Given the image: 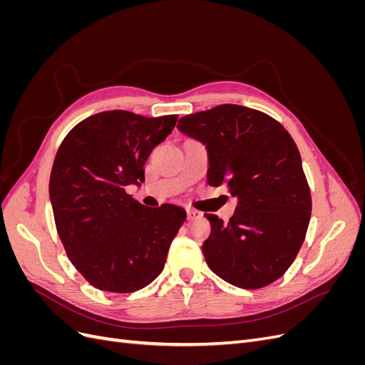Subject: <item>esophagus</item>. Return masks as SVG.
Returning <instances> with one entry per match:
<instances>
[{
	"label": "esophagus",
	"instance_id": "1",
	"mask_svg": "<svg viewBox=\"0 0 365 365\" xmlns=\"http://www.w3.org/2000/svg\"><path fill=\"white\" fill-rule=\"evenodd\" d=\"M196 217H200V213L196 212V210H192V208H187V219L189 220H193Z\"/></svg>",
	"mask_w": 365,
	"mask_h": 365
}]
</instances>
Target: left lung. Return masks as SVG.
<instances>
[{
  "label": "left lung",
  "mask_w": 365,
  "mask_h": 365,
  "mask_svg": "<svg viewBox=\"0 0 365 365\" xmlns=\"http://www.w3.org/2000/svg\"><path fill=\"white\" fill-rule=\"evenodd\" d=\"M207 146L208 184L237 197L225 224L207 213L208 268L242 289L280 279L300 251L311 220V190L295 141L277 120L239 105H219L178 121Z\"/></svg>",
  "instance_id": "1"
}]
</instances>
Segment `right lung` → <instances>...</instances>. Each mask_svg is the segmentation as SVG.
Here are the masks:
<instances>
[{
	"instance_id": "1",
	"label": "right lung",
	"mask_w": 365,
	"mask_h": 365,
	"mask_svg": "<svg viewBox=\"0 0 365 365\" xmlns=\"http://www.w3.org/2000/svg\"><path fill=\"white\" fill-rule=\"evenodd\" d=\"M176 120L115 109L82 120L61 143L48 185L54 222L74 268L97 289L135 292L164 268L185 210L141 205L126 185L145 181L148 157Z\"/></svg>"
}]
</instances>
